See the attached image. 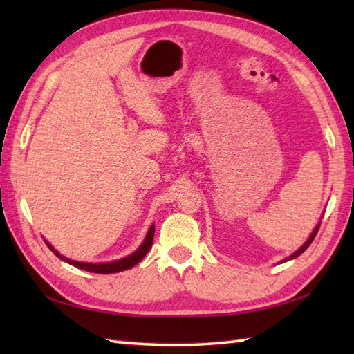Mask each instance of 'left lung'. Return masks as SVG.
Masks as SVG:
<instances>
[{"mask_svg":"<svg viewBox=\"0 0 354 354\" xmlns=\"http://www.w3.org/2000/svg\"><path fill=\"white\" fill-rule=\"evenodd\" d=\"M318 230H319V223L317 225V227H315V230H313V232H312V234H310V237L309 239H307V242L301 246V248H299V250L298 251H295V252H293L292 255H290V257H288V259H286V260H283V261H288V260H292V259H297L298 257V255H301L306 250H307V248H309L310 246V243L313 242V239H315V236H317V232H318Z\"/></svg>","mask_w":354,"mask_h":354,"instance_id":"8db88e82","label":"left lung"}]
</instances>
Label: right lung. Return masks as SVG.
Wrapping results in <instances>:
<instances>
[{
    "label": "right lung",
    "instance_id": "add662e5",
    "mask_svg": "<svg viewBox=\"0 0 354 354\" xmlns=\"http://www.w3.org/2000/svg\"><path fill=\"white\" fill-rule=\"evenodd\" d=\"M153 234H155V225H152V227L149 228L145 242L140 245L137 251L131 255H127V257H124V259L109 261V263H82V261H76V260H70L59 254L48 242H45V243L48 245L51 252H55L59 259L66 261V263H70V265L76 266L79 269H84V270H88V272H94V274H115V272H122V270H127V269L133 268L137 263H140L142 259H145V255L149 252L150 246H152V243H153Z\"/></svg>",
    "mask_w": 354,
    "mask_h": 354
}]
</instances>
